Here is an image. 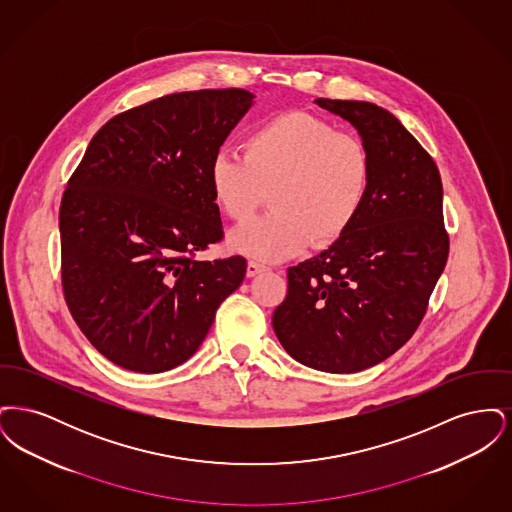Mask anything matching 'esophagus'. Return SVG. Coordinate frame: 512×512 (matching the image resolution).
Returning a JSON list of instances; mask_svg holds the SVG:
<instances>
[{
  "instance_id": "obj_1",
  "label": "esophagus",
  "mask_w": 512,
  "mask_h": 512,
  "mask_svg": "<svg viewBox=\"0 0 512 512\" xmlns=\"http://www.w3.org/2000/svg\"><path fill=\"white\" fill-rule=\"evenodd\" d=\"M265 270H267L265 265L255 263V261H249V263H247V270H245V274H247L249 278H253V276H257V274H261V272H265Z\"/></svg>"
}]
</instances>
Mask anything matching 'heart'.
<instances>
[{
  "mask_svg": "<svg viewBox=\"0 0 512 512\" xmlns=\"http://www.w3.org/2000/svg\"><path fill=\"white\" fill-rule=\"evenodd\" d=\"M209 188L234 222L249 219L270 192L272 209L234 230L228 244L259 261L288 259L307 245H328L365 209L372 163L365 144L303 111L255 126L244 155L222 149L209 163Z\"/></svg>",
  "mask_w": 512,
  "mask_h": 512,
  "instance_id": "obj_1",
  "label": "heart"
}]
</instances>
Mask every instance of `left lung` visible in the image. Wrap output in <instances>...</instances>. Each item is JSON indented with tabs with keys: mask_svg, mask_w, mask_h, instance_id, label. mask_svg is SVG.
<instances>
[{
	"mask_svg": "<svg viewBox=\"0 0 512 512\" xmlns=\"http://www.w3.org/2000/svg\"><path fill=\"white\" fill-rule=\"evenodd\" d=\"M351 122L372 180L357 222L317 257L288 268L272 328L301 365L351 374L411 340L449 255L443 186L430 153L390 111L368 101L315 99Z\"/></svg>",
	"mask_w": 512,
	"mask_h": 512,
	"instance_id": "1",
	"label": "left lung"
}]
</instances>
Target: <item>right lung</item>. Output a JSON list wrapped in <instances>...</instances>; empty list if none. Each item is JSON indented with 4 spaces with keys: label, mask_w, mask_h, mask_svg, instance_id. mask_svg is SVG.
I'll return each instance as SVG.
<instances>
[{
    "label": "right lung",
    "mask_w": 512,
    "mask_h": 512,
    "mask_svg": "<svg viewBox=\"0 0 512 512\" xmlns=\"http://www.w3.org/2000/svg\"><path fill=\"white\" fill-rule=\"evenodd\" d=\"M253 98L224 88L147 101L105 122L73 172L59 209L63 293L111 363L182 365L240 288L244 257L195 253L224 236L207 172Z\"/></svg>",
    "instance_id": "add662e5"
}]
</instances>
